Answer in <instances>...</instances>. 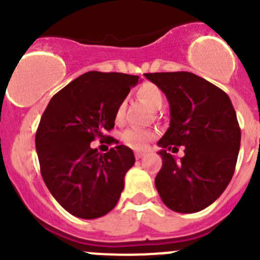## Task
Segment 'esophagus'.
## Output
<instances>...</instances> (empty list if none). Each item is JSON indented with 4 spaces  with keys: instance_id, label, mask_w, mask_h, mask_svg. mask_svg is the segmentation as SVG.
Returning a JSON list of instances; mask_svg holds the SVG:
<instances>
[{
    "instance_id": "esophagus-1",
    "label": "esophagus",
    "mask_w": 260,
    "mask_h": 260,
    "mask_svg": "<svg viewBox=\"0 0 260 260\" xmlns=\"http://www.w3.org/2000/svg\"><path fill=\"white\" fill-rule=\"evenodd\" d=\"M145 156V152H135V157L137 159H140V158H142V157Z\"/></svg>"
}]
</instances>
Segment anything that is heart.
<instances>
[{"label": "heart", "instance_id": "heart-1", "mask_svg": "<svg viewBox=\"0 0 260 260\" xmlns=\"http://www.w3.org/2000/svg\"><path fill=\"white\" fill-rule=\"evenodd\" d=\"M137 94L146 104H148L153 109L161 108L162 104H164V94H162L161 89L152 83H146L143 85H141L140 89L137 90ZM124 109L125 103L122 102L117 107V111H115V120L117 122H122L123 117H124ZM153 138V132L146 129H140V128H129V129H125L122 133V136H120L122 142L125 146L131 147L133 149H145Z\"/></svg>", "mask_w": 260, "mask_h": 260}]
</instances>
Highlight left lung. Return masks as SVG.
Returning <instances> with one entry per match:
<instances>
[{
	"mask_svg": "<svg viewBox=\"0 0 260 260\" xmlns=\"http://www.w3.org/2000/svg\"><path fill=\"white\" fill-rule=\"evenodd\" d=\"M170 103V127L158 141L162 169L154 185L165 205L183 214L211 205L235 171L240 127L228 94L188 72L148 73ZM185 147L180 161L167 152Z\"/></svg>",
	"mask_w": 260,
	"mask_h": 260,
	"instance_id": "8db88e82",
	"label": "left lung"
}]
</instances>
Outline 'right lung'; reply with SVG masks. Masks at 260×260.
Returning <instances> with one entry per match:
<instances>
[{
	"label": "right lung",
	"instance_id": "add662e5",
	"mask_svg": "<svg viewBox=\"0 0 260 260\" xmlns=\"http://www.w3.org/2000/svg\"><path fill=\"white\" fill-rule=\"evenodd\" d=\"M137 75L88 72L57 91L41 115L35 136L41 176L55 200L81 219H96L117 205L124 176L135 165L132 149L107 153L91 148L95 138L114 142L115 111L138 83Z\"/></svg>",
	"mask_w": 260,
	"mask_h": 260
}]
</instances>
